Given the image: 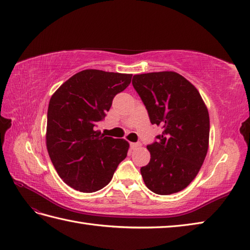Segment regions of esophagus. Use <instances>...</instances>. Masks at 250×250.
<instances>
[{
  "mask_svg": "<svg viewBox=\"0 0 250 250\" xmlns=\"http://www.w3.org/2000/svg\"><path fill=\"white\" fill-rule=\"evenodd\" d=\"M140 146H141L140 143H134V142L130 143V147L134 148V149H135V148H138V147H140Z\"/></svg>",
  "mask_w": 250,
  "mask_h": 250,
  "instance_id": "esophagus-1",
  "label": "esophagus"
}]
</instances>
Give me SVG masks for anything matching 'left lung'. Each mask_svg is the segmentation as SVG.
Instances as JSON below:
<instances>
[{"instance_id":"1","label":"left lung","mask_w":250,"mask_h":250,"mask_svg":"<svg viewBox=\"0 0 250 250\" xmlns=\"http://www.w3.org/2000/svg\"><path fill=\"white\" fill-rule=\"evenodd\" d=\"M132 85L151 123L164 129L146 146L151 160L140 169L144 184L157 195L179 192L197 176L207 156L208 108L195 85L175 71L135 75Z\"/></svg>"}]
</instances>
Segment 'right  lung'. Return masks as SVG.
<instances>
[{
	"label": "right lung",
	"mask_w": 250,
	"mask_h": 250,
	"mask_svg": "<svg viewBox=\"0 0 250 250\" xmlns=\"http://www.w3.org/2000/svg\"><path fill=\"white\" fill-rule=\"evenodd\" d=\"M131 74L85 69L65 81L50 98L46 144L50 159L66 184L94 192L109 184L129 143L95 130L116 94L124 91Z\"/></svg>",
	"instance_id": "obj_1"
}]
</instances>
